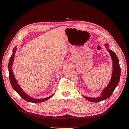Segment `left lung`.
<instances>
[{
    "label": "left lung",
    "instance_id": "1",
    "mask_svg": "<svg viewBox=\"0 0 129 129\" xmlns=\"http://www.w3.org/2000/svg\"><path fill=\"white\" fill-rule=\"evenodd\" d=\"M108 45H105V47H107ZM109 53H110L113 61V71L110 83L107 87L105 88L102 92V95L98 98H90L83 96L85 99L92 102H99L101 101L107 99L110 97L114 91V90L117 86L119 83L120 76V68L119 63V60L116 54L111 50L108 49Z\"/></svg>",
    "mask_w": 129,
    "mask_h": 129
}]
</instances>
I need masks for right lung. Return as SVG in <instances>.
<instances>
[{
  "label": "right lung",
  "instance_id": "1",
  "mask_svg": "<svg viewBox=\"0 0 129 129\" xmlns=\"http://www.w3.org/2000/svg\"><path fill=\"white\" fill-rule=\"evenodd\" d=\"M16 50H17V49L15 48V47H14L13 50L12 55V56H11V57L10 58L9 63V65H8V68H9V79H10L11 84L12 85V86L13 88L15 90V91H16L18 93V94L22 97L23 99L27 101V102H29L36 103L42 102H44V101L47 100L48 99L50 98V97H52V96H53L54 93L52 96H49L48 97H47V98H45V99H33V98H32V97L29 96L28 95H27L26 93H25V92L22 90V89H21V88L20 87V86L18 85V84L16 80H15V77L14 76L13 72H12V64H13V62L14 61V57L15 56V52H16Z\"/></svg>",
  "mask_w": 129,
  "mask_h": 129
}]
</instances>
